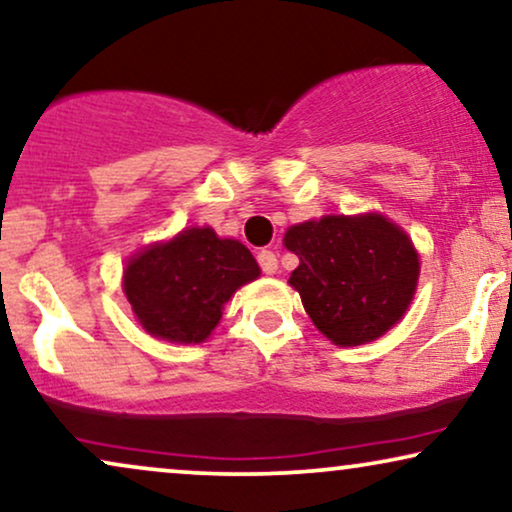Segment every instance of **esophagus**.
I'll list each match as a JSON object with an SVG mask.
<instances>
[{"label": "esophagus", "instance_id": "1", "mask_svg": "<svg viewBox=\"0 0 512 512\" xmlns=\"http://www.w3.org/2000/svg\"><path fill=\"white\" fill-rule=\"evenodd\" d=\"M258 265H261V270L265 275H272V272H277V254L270 249H263L258 251Z\"/></svg>", "mask_w": 512, "mask_h": 512}]
</instances>
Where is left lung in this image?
I'll return each mask as SVG.
<instances>
[{
  "label": "left lung",
  "instance_id": "obj_1",
  "mask_svg": "<svg viewBox=\"0 0 512 512\" xmlns=\"http://www.w3.org/2000/svg\"><path fill=\"white\" fill-rule=\"evenodd\" d=\"M298 256L289 284L305 313L336 345L383 336L414 296L418 254L404 232L378 214L324 216L287 230Z\"/></svg>",
  "mask_w": 512,
  "mask_h": 512
}]
</instances>
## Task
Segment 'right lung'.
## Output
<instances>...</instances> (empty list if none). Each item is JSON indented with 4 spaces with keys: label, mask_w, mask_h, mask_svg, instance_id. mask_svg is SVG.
Segmentation results:
<instances>
[{
    "label": "right lung",
    "mask_w": 512,
    "mask_h": 512,
    "mask_svg": "<svg viewBox=\"0 0 512 512\" xmlns=\"http://www.w3.org/2000/svg\"><path fill=\"white\" fill-rule=\"evenodd\" d=\"M258 275L256 258L242 242L190 228L131 258L124 291L152 336L202 343L221 320L223 303Z\"/></svg>",
    "instance_id": "obj_1"
}]
</instances>
